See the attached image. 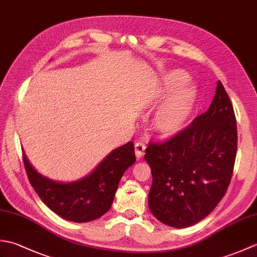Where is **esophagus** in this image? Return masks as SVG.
I'll use <instances>...</instances> for the list:
<instances>
[{
    "mask_svg": "<svg viewBox=\"0 0 257 257\" xmlns=\"http://www.w3.org/2000/svg\"><path fill=\"white\" fill-rule=\"evenodd\" d=\"M145 150H146V145L143 144V143H136L135 145V154H136V157L137 158H141L144 156L145 154Z\"/></svg>",
    "mask_w": 257,
    "mask_h": 257,
    "instance_id": "34e87169",
    "label": "esophagus"
}]
</instances>
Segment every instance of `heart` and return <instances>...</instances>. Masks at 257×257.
<instances>
[{"label": "heart", "instance_id": "1", "mask_svg": "<svg viewBox=\"0 0 257 257\" xmlns=\"http://www.w3.org/2000/svg\"><path fill=\"white\" fill-rule=\"evenodd\" d=\"M183 70H170L162 80L160 97L170 92L150 119L152 133L161 138H172L183 130L193 111L195 91L189 85H181L187 80Z\"/></svg>", "mask_w": 257, "mask_h": 257}]
</instances>
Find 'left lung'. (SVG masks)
Here are the masks:
<instances>
[{
	"mask_svg": "<svg viewBox=\"0 0 257 257\" xmlns=\"http://www.w3.org/2000/svg\"><path fill=\"white\" fill-rule=\"evenodd\" d=\"M237 149L236 120L222 83L209 109L161 145L149 144L148 204L163 224L184 228L215 209L230 184Z\"/></svg>",
	"mask_w": 257,
	"mask_h": 257,
	"instance_id": "left-lung-1",
	"label": "left lung"
}]
</instances>
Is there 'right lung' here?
<instances>
[{
  "label": "right lung",
  "mask_w": 257,
  "mask_h": 257,
  "mask_svg": "<svg viewBox=\"0 0 257 257\" xmlns=\"http://www.w3.org/2000/svg\"><path fill=\"white\" fill-rule=\"evenodd\" d=\"M30 183L41 200L58 216L72 222L97 220L110 209L120 179L136 161L135 146L129 141L112 150L86 177L72 182L55 181L31 165L23 151Z\"/></svg>",
  "instance_id": "1"
}]
</instances>
